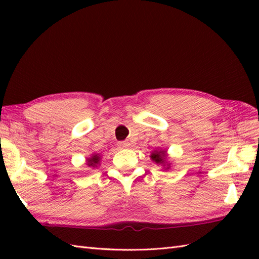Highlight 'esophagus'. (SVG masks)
<instances>
[{
  "mask_svg": "<svg viewBox=\"0 0 259 259\" xmlns=\"http://www.w3.org/2000/svg\"><path fill=\"white\" fill-rule=\"evenodd\" d=\"M118 146H119L120 148H128V147H129V142H126V141H120L119 144H118Z\"/></svg>",
  "mask_w": 259,
  "mask_h": 259,
  "instance_id": "34e87169",
  "label": "esophagus"
}]
</instances>
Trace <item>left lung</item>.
Returning <instances> with one entry per match:
<instances>
[{
	"instance_id": "1",
	"label": "left lung",
	"mask_w": 259,
	"mask_h": 259,
	"mask_svg": "<svg viewBox=\"0 0 259 259\" xmlns=\"http://www.w3.org/2000/svg\"><path fill=\"white\" fill-rule=\"evenodd\" d=\"M150 158H151V160L153 162L158 164V166H162L164 170L170 169V164H171V163H170V161H168L167 150L161 149V148H160V149L153 150L151 152Z\"/></svg>"
}]
</instances>
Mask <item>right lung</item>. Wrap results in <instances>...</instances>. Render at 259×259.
Segmentation results:
<instances>
[{"mask_svg": "<svg viewBox=\"0 0 259 259\" xmlns=\"http://www.w3.org/2000/svg\"><path fill=\"white\" fill-rule=\"evenodd\" d=\"M100 160H101V156L99 153H92V155L87 158L85 164L90 169H95L98 168V166H100Z\"/></svg>", "mask_w": 259, "mask_h": 259, "instance_id": "obj_1", "label": "right lung"}]
</instances>
